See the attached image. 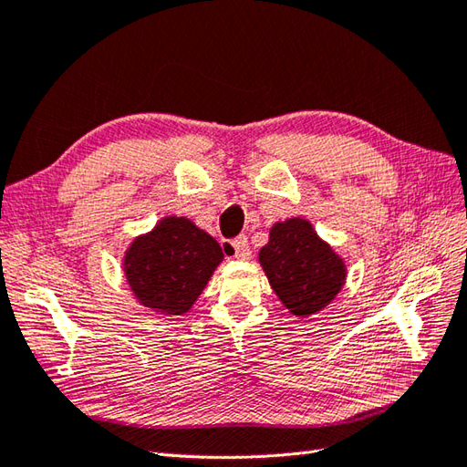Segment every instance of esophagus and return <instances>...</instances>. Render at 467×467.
<instances>
[{
    "instance_id": "34e87169",
    "label": "esophagus",
    "mask_w": 467,
    "mask_h": 467,
    "mask_svg": "<svg viewBox=\"0 0 467 467\" xmlns=\"http://www.w3.org/2000/svg\"><path fill=\"white\" fill-rule=\"evenodd\" d=\"M225 254L237 257V260H247L250 257V244H247L245 235H237L234 240L225 244Z\"/></svg>"
}]
</instances>
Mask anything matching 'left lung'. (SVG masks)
Instances as JSON below:
<instances>
[{"mask_svg": "<svg viewBox=\"0 0 467 467\" xmlns=\"http://www.w3.org/2000/svg\"><path fill=\"white\" fill-rule=\"evenodd\" d=\"M260 264L282 304L299 317L327 306L346 279L344 262L306 220L274 225L260 252Z\"/></svg>", "mask_w": 467, "mask_h": 467, "instance_id": "obj_1", "label": "left lung"}]
</instances>
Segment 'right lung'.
Instances as JSON below:
<instances>
[{"instance_id": "right-lung-1", "label": "right lung", "mask_w": 467, "mask_h": 467, "mask_svg": "<svg viewBox=\"0 0 467 467\" xmlns=\"http://www.w3.org/2000/svg\"><path fill=\"white\" fill-rule=\"evenodd\" d=\"M222 257L212 235L185 217H165L150 235L131 244L126 275L143 306L180 316L203 292Z\"/></svg>"}]
</instances>
